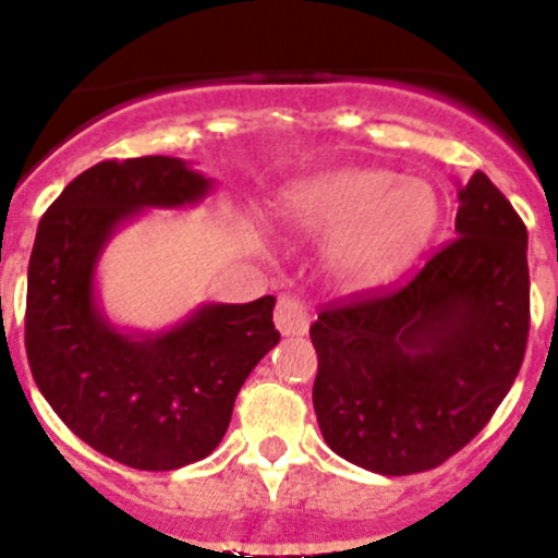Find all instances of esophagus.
<instances>
[{"mask_svg": "<svg viewBox=\"0 0 558 558\" xmlns=\"http://www.w3.org/2000/svg\"><path fill=\"white\" fill-rule=\"evenodd\" d=\"M275 327L280 330V336H305L311 327L308 308L296 296L283 294L275 308Z\"/></svg>", "mask_w": 558, "mask_h": 558, "instance_id": "34e87169", "label": "esophagus"}]
</instances>
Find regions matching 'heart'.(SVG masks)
Wrapping results in <instances>:
<instances>
[{
	"instance_id": "heart-1",
	"label": "heart",
	"mask_w": 558,
	"mask_h": 558,
	"mask_svg": "<svg viewBox=\"0 0 558 558\" xmlns=\"http://www.w3.org/2000/svg\"><path fill=\"white\" fill-rule=\"evenodd\" d=\"M437 195L390 170L347 168L314 175L286 195L291 226L332 236L325 264L347 289H374L402 272L435 233Z\"/></svg>"
}]
</instances>
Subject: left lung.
<instances>
[{"instance_id":"obj_1","label":"left lung","mask_w":558,"mask_h":558,"mask_svg":"<svg viewBox=\"0 0 558 558\" xmlns=\"http://www.w3.org/2000/svg\"><path fill=\"white\" fill-rule=\"evenodd\" d=\"M457 239L404 289L311 325L325 444L383 476L429 471L471 444L523 363L529 233L484 173L457 181Z\"/></svg>"}]
</instances>
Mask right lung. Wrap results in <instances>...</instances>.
<instances>
[{
    "label": "right lung",
    "mask_w": 558,
    "mask_h": 558,
    "mask_svg": "<svg viewBox=\"0 0 558 558\" xmlns=\"http://www.w3.org/2000/svg\"><path fill=\"white\" fill-rule=\"evenodd\" d=\"M215 192L179 156L109 159L76 175L35 233L27 357L40 393L87 446L137 471H175L220 446L239 388L280 341L275 296L203 303L165 330L114 325L96 289L112 236L150 208Z\"/></svg>",
    "instance_id": "add662e5"
}]
</instances>
